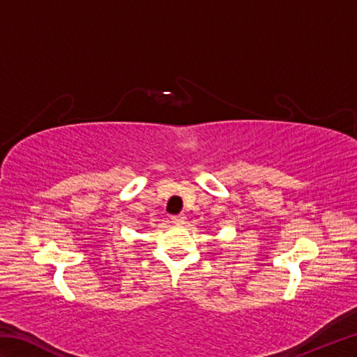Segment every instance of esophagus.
Masks as SVG:
<instances>
[{
	"label": "esophagus",
	"mask_w": 357,
	"mask_h": 357,
	"mask_svg": "<svg viewBox=\"0 0 357 357\" xmlns=\"http://www.w3.org/2000/svg\"><path fill=\"white\" fill-rule=\"evenodd\" d=\"M174 225H184L185 224V216L184 215H174L170 218Z\"/></svg>",
	"instance_id": "34e87169"
}]
</instances>
